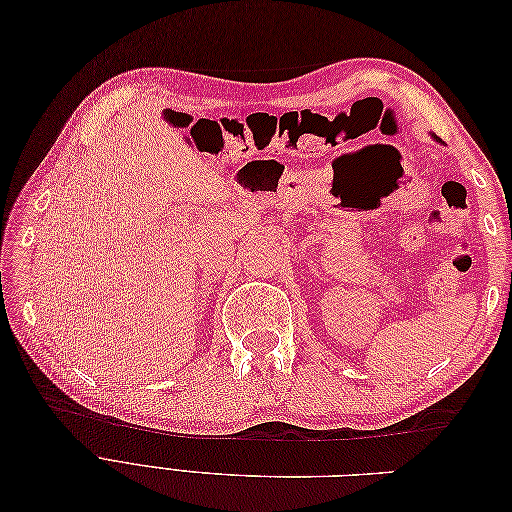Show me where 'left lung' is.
Masks as SVG:
<instances>
[{
	"label": "left lung",
	"mask_w": 512,
	"mask_h": 512,
	"mask_svg": "<svg viewBox=\"0 0 512 512\" xmlns=\"http://www.w3.org/2000/svg\"><path fill=\"white\" fill-rule=\"evenodd\" d=\"M431 138H433V141H436V143H442V141H440V138H438L436 134H431Z\"/></svg>",
	"instance_id": "8db88e82"
}]
</instances>
